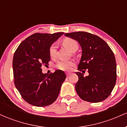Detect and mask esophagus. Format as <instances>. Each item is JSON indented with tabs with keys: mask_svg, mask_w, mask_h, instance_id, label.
<instances>
[{
	"mask_svg": "<svg viewBox=\"0 0 127 127\" xmlns=\"http://www.w3.org/2000/svg\"><path fill=\"white\" fill-rule=\"evenodd\" d=\"M70 75V73H66V76H68Z\"/></svg>",
	"mask_w": 127,
	"mask_h": 127,
	"instance_id": "obj_1",
	"label": "esophagus"
}]
</instances>
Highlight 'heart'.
Here are the masks:
<instances>
[{
    "mask_svg": "<svg viewBox=\"0 0 127 127\" xmlns=\"http://www.w3.org/2000/svg\"><path fill=\"white\" fill-rule=\"evenodd\" d=\"M63 45L67 49L70 51L71 52H75L78 48V45L76 41L70 38H65L63 40ZM57 51V45L53 43L49 48V55L51 57H53L55 55ZM75 64L73 61H60L56 64V67L59 69L63 71H68L71 69L72 66Z\"/></svg>",
    "mask_w": 127,
    "mask_h": 127,
    "instance_id": "b5f03b06",
    "label": "heart"
}]
</instances>
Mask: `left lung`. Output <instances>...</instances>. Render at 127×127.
Listing matches in <instances>:
<instances>
[{
	"instance_id": "left-lung-1",
	"label": "left lung",
	"mask_w": 127,
	"mask_h": 127,
	"mask_svg": "<svg viewBox=\"0 0 127 127\" xmlns=\"http://www.w3.org/2000/svg\"><path fill=\"white\" fill-rule=\"evenodd\" d=\"M67 37L78 42L82 55L78 70L88 69L89 75L76 72L79 80L75 90L86 101L98 103L109 97L116 81V64L114 54L107 43L98 36L85 32L65 33Z\"/></svg>"
}]
</instances>
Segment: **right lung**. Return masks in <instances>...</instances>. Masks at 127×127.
<instances>
[{"instance_id": "add662e5", "label": "right lung", "mask_w": 127, "mask_h": 127, "mask_svg": "<svg viewBox=\"0 0 127 127\" xmlns=\"http://www.w3.org/2000/svg\"><path fill=\"white\" fill-rule=\"evenodd\" d=\"M63 32L34 33L20 43L14 53L12 67L14 84L23 98L32 105L44 107L57 98L65 73L57 70L43 73L41 66L50 61L49 48Z\"/></svg>"}]
</instances>
